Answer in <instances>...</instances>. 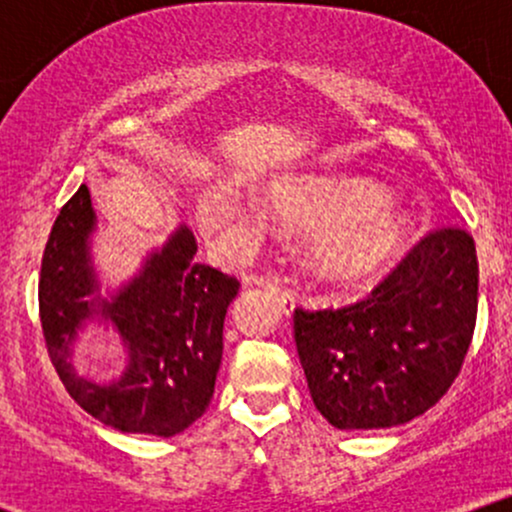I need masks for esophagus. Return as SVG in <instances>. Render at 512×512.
Here are the masks:
<instances>
[{
  "instance_id": "obj_1",
  "label": "esophagus",
  "mask_w": 512,
  "mask_h": 512,
  "mask_svg": "<svg viewBox=\"0 0 512 512\" xmlns=\"http://www.w3.org/2000/svg\"><path fill=\"white\" fill-rule=\"evenodd\" d=\"M262 286L267 289L269 296L274 298L276 305H279V310L284 313L286 317L293 315V310H296V293L289 291V289H281L279 284H274V281H262Z\"/></svg>"
}]
</instances>
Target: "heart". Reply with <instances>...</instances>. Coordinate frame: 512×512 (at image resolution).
<instances>
[{"mask_svg":"<svg viewBox=\"0 0 512 512\" xmlns=\"http://www.w3.org/2000/svg\"><path fill=\"white\" fill-rule=\"evenodd\" d=\"M267 207L286 226L315 231L310 269L334 289H361L395 264L414 238V223L392 207L383 185L349 175L305 173L269 185ZM204 221L238 240L250 231V214L223 192H209Z\"/></svg>","mask_w":512,"mask_h":512,"instance_id":"1","label":"heart"}]
</instances>
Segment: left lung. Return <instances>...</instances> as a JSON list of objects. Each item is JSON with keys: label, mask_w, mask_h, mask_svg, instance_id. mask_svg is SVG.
<instances>
[{"label": "left lung", "mask_w": 512, "mask_h": 512, "mask_svg": "<svg viewBox=\"0 0 512 512\" xmlns=\"http://www.w3.org/2000/svg\"><path fill=\"white\" fill-rule=\"evenodd\" d=\"M479 262L464 228H438L344 308L293 313L317 411L339 431L392 428L438 402L472 344Z\"/></svg>", "instance_id": "1"}]
</instances>
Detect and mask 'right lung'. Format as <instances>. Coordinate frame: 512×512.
Masks as SVG:
<instances>
[{
	"label": "right lung",
	"mask_w": 512,
	"mask_h": 512,
	"mask_svg": "<svg viewBox=\"0 0 512 512\" xmlns=\"http://www.w3.org/2000/svg\"><path fill=\"white\" fill-rule=\"evenodd\" d=\"M96 228L88 187L64 204L43 252L40 325L62 385L93 419L122 433L170 438L192 426L214 395L223 320L240 281L195 262L197 240L180 226L115 296L101 298L88 255ZM91 319L121 334L130 361L120 381L98 386L73 370L71 346Z\"/></svg>",
	"instance_id": "right-lung-1"
}]
</instances>
